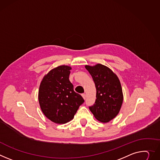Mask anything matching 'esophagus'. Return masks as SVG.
Listing matches in <instances>:
<instances>
[{
  "label": "esophagus",
  "instance_id": "1",
  "mask_svg": "<svg viewBox=\"0 0 160 160\" xmlns=\"http://www.w3.org/2000/svg\"><path fill=\"white\" fill-rule=\"evenodd\" d=\"M82 97L83 98V99H85V98H86V95H85V94H82Z\"/></svg>",
  "mask_w": 160,
  "mask_h": 160
}]
</instances>
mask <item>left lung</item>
Masks as SVG:
<instances>
[{
	"instance_id": "8db88e82",
	"label": "left lung",
	"mask_w": 160,
	"mask_h": 160,
	"mask_svg": "<svg viewBox=\"0 0 160 160\" xmlns=\"http://www.w3.org/2000/svg\"><path fill=\"white\" fill-rule=\"evenodd\" d=\"M85 68L92 76L96 89L95 103L89 109L100 122H109L117 116L122 104L120 81L117 75L104 65L85 66Z\"/></svg>"
}]
</instances>
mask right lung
Segmentation results:
<instances>
[{
  "label": "right lung",
  "mask_w": 160,
  "mask_h": 160,
  "mask_svg": "<svg viewBox=\"0 0 160 160\" xmlns=\"http://www.w3.org/2000/svg\"><path fill=\"white\" fill-rule=\"evenodd\" d=\"M71 67L60 66L52 69L43 78L38 94L41 109L46 117L57 124L73 119L84 102L82 96L74 91L69 80Z\"/></svg>",
  "instance_id": "1"
}]
</instances>
